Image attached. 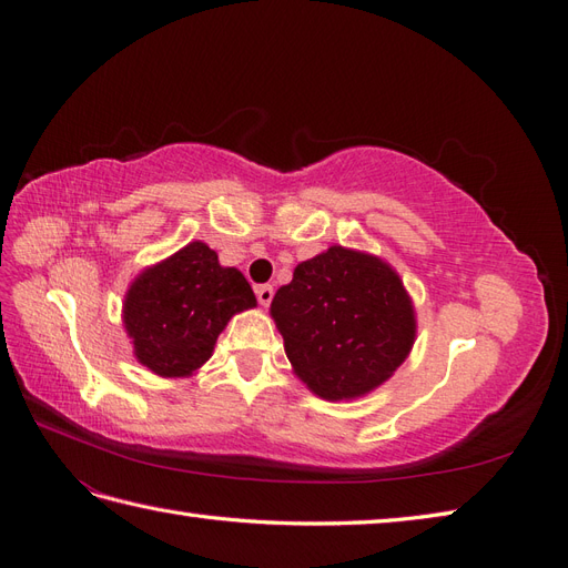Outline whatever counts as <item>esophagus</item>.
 <instances>
[{
	"label": "esophagus",
	"instance_id": "obj_1",
	"mask_svg": "<svg viewBox=\"0 0 568 568\" xmlns=\"http://www.w3.org/2000/svg\"><path fill=\"white\" fill-rule=\"evenodd\" d=\"M255 296H257V303H261L263 307H267L272 303V298H274V288L270 284H261V286L255 288Z\"/></svg>",
	"mask_w": 568,
	"mask_h": 568
}]
</instances>
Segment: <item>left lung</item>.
Instances as JSON below:
<instances>
[{
  "label": "left lung",
  "instance_id": "left-lung-1",
  "mask_svg": "<svg viewBox=\"0 0 568 568\" xmlns=\"http://www.w3.org/2000/svg\"><path fill=\"white\" fill-rule=\"evenodd\" d=\"M270 313L298 379L324 400L359 398L398 369L417 334L415 307L382 257L332 246L301 263Z\"/></svg>",
  "mask_w": 568,
  "mask_h": 568
}]
</instances>
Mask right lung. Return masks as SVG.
I'll return each mask as SVG.
<instances>
[{"mask_svg":"<svg viewBox=\"0 0 568 568\" xmlns=\"http://www.w3.org/2000/svg\"><path fill=\"white\" fill-rule=\"evenodd\" d=\"M255 307L253 288L236 267H222L217 253L192 242L136 277L123 303V322L134 357L153 374L192 376L227 322Z\"/></svg>","mask_w":568,"mask_h":568,"instance_id":"right-lung-1","label":"right lung"}]
</instances>
